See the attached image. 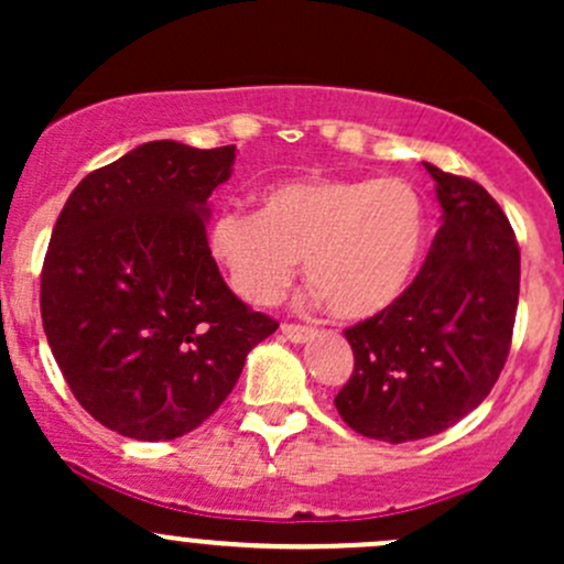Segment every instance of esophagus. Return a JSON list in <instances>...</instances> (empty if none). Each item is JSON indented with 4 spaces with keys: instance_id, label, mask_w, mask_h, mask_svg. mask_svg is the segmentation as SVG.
<instances>
[{
    "instance_id": "34e87169",
    "label": "esophagus",
    "mask_w": 564,
    "mask_h": 564,
    "mask_svg": "<svg viewBox=\"0 0 564 564\" xmlns=\"http://www.w3.org/2000/svg\"><path fill=\"white\" fill-rule=\"evenodd\" d=\"M281 334L289 341H307L315 332L310 326H302V323H281Z\"/></svg>"
}]
</instances>
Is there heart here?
<instances>
[{
    "label": "heart",
    "mask_w": 564,
    "mask_h": 564,
    "mask_svg": "<svg viewBox=\"0 0 564 564\" xmlns=\"http://www.w3.org/2000/svg\"><path fill=\"white\" fill-rule=\"evenodd\" d=\"M424 243V206L400 177H296L270 185L260 212L228 209L209 251L249 304H273L296 260L339 318H371L403 294Z\"/></svg>",
    "instance_id": "b5f03b06"
}]
</instances>
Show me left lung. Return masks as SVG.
<instances>
[{
  "label": "left lung",
  "instance_id": "obj_1",
  "mask_svg": "<svg viewBox=\"0 0 564 564\" xmlns=\"http://www.w3.org/2000/svg\"><path fill=\"white\" fill-rule=\"evenodd\" d=\"M443 225L411 286L349 326L352 377L334 398L349 430L411 443L448 430L488 398L509 358L520 246L480 183L424 164Z\"/></svg>",
  "mask_w": 564,
  "mask_h": 564
}]
</instances>
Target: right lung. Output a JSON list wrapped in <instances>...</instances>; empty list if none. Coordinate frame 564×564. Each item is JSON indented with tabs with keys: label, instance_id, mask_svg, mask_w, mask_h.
<instances>
[{
	"label": "right lung",
	"instance_id": "right-lung-1",
	"mask_svg": "<svg viewBox=\"0 0 564 564\" xmlns=\"http://www.w3.org/2000/svg\"><path fill=\"white\" fill-rule=\"evenodd\" d=\"M232 161L236 145L145 142L89 172L57 217L44 334L79 405L119 435L196 430L278 328L232 294L206 243V198Z\"/></svg>",
	"mask_w": 564,
	"mask_h": 564
}]
</instances>
